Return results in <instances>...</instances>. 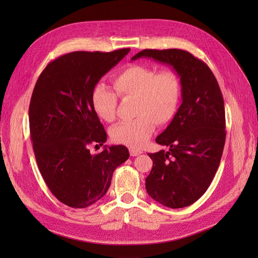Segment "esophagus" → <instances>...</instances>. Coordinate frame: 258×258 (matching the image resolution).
I'll list each match as a JSON object with an SVG mask.
<instances>
[{"label": "esophagus", "mask_w": 258, "mask_h": 258, "mask_svg": "<svg viewBox=\"0 0 258 258\" xmlns=\"http://www.w3.org/2000/svg\"><path fill=\"white\" fill-rule=\"evenodd\" d=\"M129 153H130V156H138L140 154H142V151L141 150H137V148H129Z\"/></svg>", "instance_id": "34e87169"}]
</instances>
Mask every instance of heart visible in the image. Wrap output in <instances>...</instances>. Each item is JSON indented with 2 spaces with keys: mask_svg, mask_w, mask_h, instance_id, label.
<instances>
[{
  "mask_svg": "<svg viewBox=\"0 0 258 258\" xmlns=\"http://www.w3.org/2000/svg\"><path fill=\"white\" fill-rule=\"evenodd\" d=\"M116 93L105 85L98 84L91 91V106L99 118L113 122L116 118L118 97L135 99L136 118L111 129L115 143L141 148L151 138L155 124L165 126L173 119L182 99V82L173 70L131 64L113 79Z\"/></svg>",
  "mask_w": 258,
  "mask_h": 258,
  "instance_id": "heart-1",
  "label": "heart"
}]
</instances>
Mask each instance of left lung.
<instances>
[{
  "mask_svg": "<svg viewBox=\"0 0 258 258\" xmlns=\"http://www.w3.org/2000/svg\"><path fill=\"white\" fill-rule=\"evenodd\" d=\"M153 58L172 67L182 82V104L167 129L156 138L169 152L153 159L146 191L172 209L192 205L204 195L220 166L226 139L224 99L204 61L182 49H144L131 60Z\"/></svg>",
  "mask_w": 258,
  "mask_h": 258,
  "instance_id": "8db88e82",
  "label": "left lung"
}]
</instances>
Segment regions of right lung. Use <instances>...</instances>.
<instances>
[{"label": "right lung", "mask_w": 258, "mask_h": 258, "mask_svg": "<svg viewBox=\"0 0 258 258\" xmlns=\"http://www.w3.org/2000/svg\"><path fill=\"white\" fill-rule=\"evenodd\" d=\"M130 51H73L47 64L35 84L29 106L31 141L38 169L62 204L84 209L106 194L114 170L129 158L123 145L104 146L106 132L91 106V91ZM96 145V146H97Z\"/></svg>", "instance_id": "right-lung-1"}]
</instances>
